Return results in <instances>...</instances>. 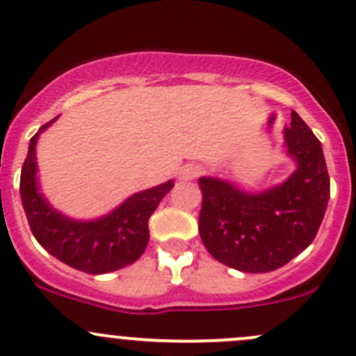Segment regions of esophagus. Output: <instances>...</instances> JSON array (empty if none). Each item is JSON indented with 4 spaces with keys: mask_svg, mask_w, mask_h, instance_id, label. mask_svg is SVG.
<instances>
[{
    "mask_svg": "<svg viewBox=\"0 0 356 356\" xmlns=\"http://www.w3.org/2000/svg\"><path fill=\"white\" fill-rule=\"evenodd\" d=\"M201 172V167L200 165H195V163H188L184 165V167L179 170V175H181V179H184V181H191V179L198 177Z\"/></svg>",
    "mask_w": 356,
    "mask_h": 356,
    "instance_id": "34e87169",
    "label": "esophagus"
}]
</instances>
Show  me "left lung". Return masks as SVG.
<instances>
[{
	"mask_svg": "<svg viewBox=\"0 0 356 356\" xmlns=\"http://www.w3.org/2000/svg\"><path fill=\"white\" fill-rule=\"evenodd\" d=\"M284 148L296 170L265 191L248 193L217 177L198 179L201 241L220 264L250 274L272 272L317 236L331 181L322 143L296 111H291V127L284 129Z\"/></svg>",
	"mask_w": 356,
	"mask_h": 356,
	"instance_id": "8db88e82",
	"label": "left lung"
}]
</instances>
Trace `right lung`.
<instances>
[{
	"label": "right lung",
	"instance_id": "right-lung-1",
	"mask_svg": "<svg viewBox=\"0 0 356 356\" xmlns=\"http://www.w3.org/2000/svg\"><path fill=\"white\" fill-rule=\"evenodd\" d=\"M56 118L32 136L20 174V196L32 234L53 257L88 274H106L134 264L148 246L149 217L174 188V181L129 196L99 218L75 220L67 217L55 210L41 193L35 160L39 136Z\"/></svg>",
	"mask_w": 356,
	"mask_h": 356
}]
</instances>
